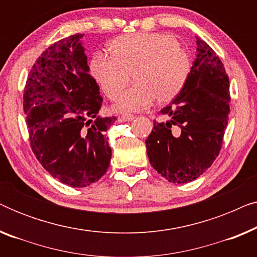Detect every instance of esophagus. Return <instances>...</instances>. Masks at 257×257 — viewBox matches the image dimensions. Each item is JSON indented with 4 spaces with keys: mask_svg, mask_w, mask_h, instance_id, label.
<instances>
[{
    "mask_svg": "<svg viewBox=\"0 0 257 257\" xmlns=\"http://www.w3.org/2000/svg\"><path fill=\"white\" fill-rule=\"evenodd\" d=\"M121 119H122V120H125V121H131V120H133V119H135V115H133V114H122Z\"/></svg>",
    "mask_w": 257,
    "mask_h": 257,
    "instance_id": "esophagus-1",
    "label": "esophagus"
}]
</instances>
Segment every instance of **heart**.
Listing matches in <instances>:
<instances>
[{"instance_id": "obj_1", "label": "heart", "mask_w": 257, "mask_h": 257, "mask_svg": "<svg viewBox=\"0 0 257 257\" xmlns=\"http://www.w3.org/2000/svg\"><path fill=\"white\" fill-rule=\"evenodd\" d=\"M110 49L112 55L96 52L90 63L91 75L103 92L114 100L131 82V73L136 82L115 103V111H142L153 100L168 103L191 75V54L173 35H126L112 41Z\"/></svg>"}]
</instances>
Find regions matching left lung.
<instances>
[{"mask_svg": "<svg viewBox=\"0 0 257 257\" xmlns=\"http://www.w3.org/2000/svg\"><path fill=\"white\" fill-rule=\"evenodd\" d=\"M198 55L184 89L154 120L146 139L152 167L173 184H186L212 166L230 113L229 78L216 52L196 36Z\"/></svg>", "mask_w": 257, "mask_h": 257, "instance_id": "8db88e82", "label": "left lung"}]
</instances>
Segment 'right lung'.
<instances>
[{
    "label": "right lung",
    "instance_id": "obj_1",
    "mask_svg": "<svg viewBox=\"0 0 257 257\" xmlns=\"http://www.w3.org/2000/svg\"><path fill=\"white\" fill-rule=\"evenodd\" d=\"M83 36L45 49L23 94L31 150L45 171L71 187H86L106 173L112 154L106 131L115 120L98 115L103 97L89 72Z\"/></svg>",
    "mask_w": 257,
    "mask_h": 257
}]
</instances>
